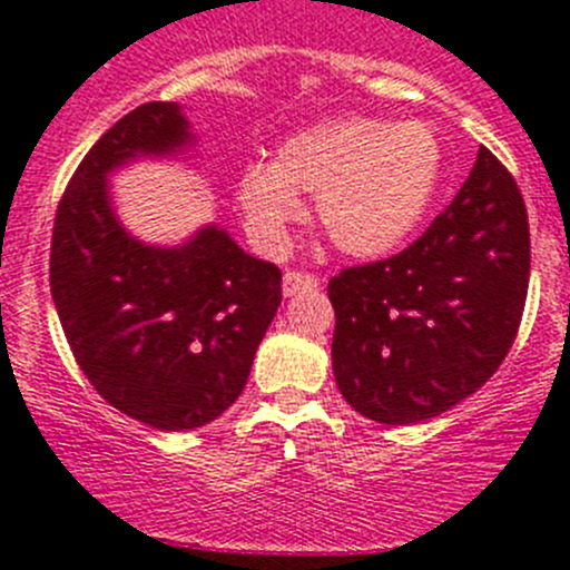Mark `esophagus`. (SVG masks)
<instances>
[{
    "label": "esophagus",
    "mask_w": 570,
    "mask_h": 570,
    "mask_svg": "<svg viewBox=\"0 0 570 570\" xmlns=\"http://www.w3.org/2000/svg\"><path fill=\"white\" fill-rule=\"evenodd\" d=\"M320 288V282L316 276L305 274V271H288V274L282 276V294L285 296H296L302 291H316Z\"/></svg>",
    "instance_id": "obj_1"
}]
</instances>
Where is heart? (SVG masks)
Returning a JSON list of instances; mask_svg holds the SVG:
<instances>
[{
  "mask_svg": "<svg viewBox=\"0 0 570 570\" xmlns=\"http://www.w3.org/2000/svg\"><path fill=\"white\" fill-rule=\"evenodd\" d=\"M445 176V148L428 122L342 116L288 136L271 165H248L236 205L250 236L279 250L311 194L336 250L374 259L420 228Z\"/></svg>",
  "mask_w": 570,
  "mask_h": 570,
  "instance_id": "b5f03b06",
  "label": "heart"
}]
</instances>
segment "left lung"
Masks as SVG:
<instances>
[{
    "label": "left lung",
    "instance_id": "left-lung-1",
    "mask_svg": "<svg viewBox=\"0 0 570 570\" xmlns=\"http://www.w3.org/2000/svg\"><path fill=\"white\" fill-rule=\"evenodd\" d=\"M531 276L522 194L480 148L471 176L400 254L328 282L334 376L354 411L411 425L485 385L511 351Z\"/></svg>",
    "mask_w": 570,
    "mask_h": 570
}]
</instances>
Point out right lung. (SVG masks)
Wrapping results in <instances>:
<instances>
[{
	"label": "right lung",
	"instance_id": "obj_1",
	"mask_svg": "<svg viewBox=\"0 0 570 570\" xmlns=\"http://www.w3.org/2000/svg\"><path fill=\"white\" fill-rule=\"evenodd\" d=\"M176 102H145L105 130L59 199L50 294L77 365L105 402L156 431H190L228 411L282 302V271L216 225L179 248L119 225L108 174L136 156L179 154Z\"/></svg>",
	"mask_w": 570,
	"mask_h": 570
}]
</instances>
